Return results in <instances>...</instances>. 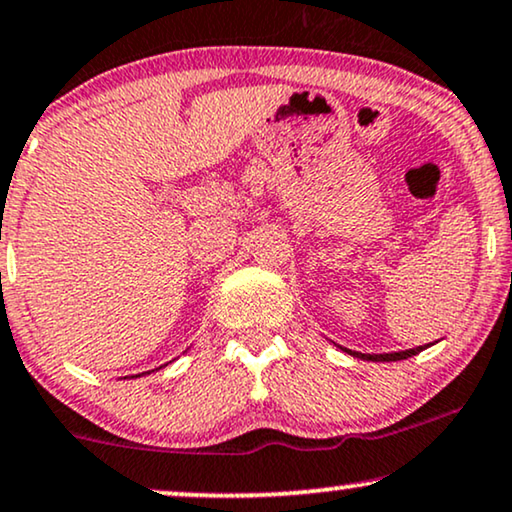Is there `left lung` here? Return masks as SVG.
Masks as SVG:
<instances>
[{
  "instance_id": "8db88e82",
  "label": "left lung",
  "mask_w": 512,
  "mask_h": 512,
  "mask_svg": "<svg viewBox=\"0 0 512 512\" xmlns=\"http://www.w3.org/2000/svg\"><path fill=\"white\" fill-rule=\"evenodd\" d=\"M339 346V344H337ZM431 344H424V346H417V349H405V351H393V353H360V351H351V349H344V346H339L344 353H349L353 358H360V360H372V363H393V360H407L412 356H417L424 349H428Z\"/></svg>"
}]
</instances>
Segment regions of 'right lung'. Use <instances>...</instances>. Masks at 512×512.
Here are the masks:
<instances>
[{
  "label": "right lung",
  "mask_w": 512,
  "mask_h": 512,
  "mask_svg": "<svg viewBox=\"0 0 512 512\" xmlns=\"http://www.w3.org/2000/svg\"><path fill=\"white\" fill-rule=\"evenodd\" d=\"M142 374H149V372H142ZM142 374H133V377L138 379V377H142ZM124 379H131V377H124Z\"/></svg>",
  "instance_id": "1"
}]
</instances>
